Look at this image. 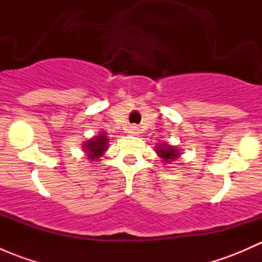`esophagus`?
<instances>
[{
  "label": "esophagus",
  "instance_id": "1",
  "mask_svg": "<svg viewBox=\"0 0 262 262\" xmlns=\"http://www.w3.org/2000/svg\"><path fill=\"white\" fill-rule=\"evenodd\" d=\"M129 133H130V134H133V136H137V134H139V133H141V130H139V128H138V126L133 125V126H130V129H129Z\"/></svg>",
  "mask_w": 262,
  "mask_h": 262
}]
</instances>
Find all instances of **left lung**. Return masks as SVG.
Here are the masks:
<instances>
[{
	"instance_id": "obj_1",
	"label": "left lung",
	"mask_w": 262,
	"mask_h": 262,
	"mask_svg": "<svg viewBox=\"0 0 262 262\" xmlns=\"http://www.w3.org/2000/svg\"><path fill=\"white\" fill-rule=\"evenodd\" d=\"M156 152H157V155L160 156L161 158H162L165 162H172L173 160H176V158H179V156L181 155L180 152H179L178 149H176L175 147L172 146H168V144L163 143V144H158L157 146V149H156Z\"/></svg>"
}]
</instances>
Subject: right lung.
I'll use <instances>...</instances> for the list:
<instances>
[{"label": "right lung", "mask_w": 262, "mask_h": 262, "mask_svg": "<svg viewBox=\"0 0 262 262\" xmlns=\"http://www.w3.org/2000/svg\"><path fill=\"white\" fill-rule=\"evenodd\" d=\"M107 144H109V139L105 134H100V136L94 137V138L89 139L83 143V152H86L87 157L90 160H99L105 150L107 149Z\"/></svg>", "instance_id": "1"}]
</instances>
